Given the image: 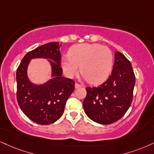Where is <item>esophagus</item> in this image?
Wrapping results in <instances>:
<instances>
[{
	"label": "esophagus",
	"mask_w": 154,
	"mask_h": 154,
	"mask_svg": "<svg viewBox=\"0 0 154 154\" xmlns=\"http://www.w3.org/2000/svg\"><path fill=\"white\" fill-rule=\"evenodd\" d=\"M75 88H81V87H82V85H79V84H78V83H75Z\"/></svg>",
	"instance_id": "1"
}]
</instances>
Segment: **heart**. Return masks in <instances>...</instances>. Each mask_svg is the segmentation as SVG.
<instances>
[{
  "label": "heart",
  "mask_w": 154,
  "mask_h": 154,
  "mask_svg": "<svg viewBox=\"0 0 154 154\" xmlns=\"http://www.w3.org/2000/svg\"><path fill=\"white\" fill-rule=\"evenodd\" d=\"M113 56L108 47L98 44H82L72 47L69 55L62 59L64 75L72 78L78 73L92 84H98L107 78L112 67Z\"/></svg>",
  "instance_id": "obj_1"
}]
</instances>
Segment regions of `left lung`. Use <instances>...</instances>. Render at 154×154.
<instances>
[{
    "instance_id": "left-lung-1",
    "label": "left lung",
    "mask_w": 154,
    "mask_h": 154,
    "mask_svg": "<svg viewBox=\"0 0 154 154\" xmlns=\"http://www.w3.org/2000/svg\"><path fill=\"white\" fill-rule=\"evenodd\" d=\"M136 77L130 61L122 53H115L112 73L103 84L86 88L83 101L85 113L96 123L108 125L125 115L133 100Z\"/></svg>"
}]
</instances>
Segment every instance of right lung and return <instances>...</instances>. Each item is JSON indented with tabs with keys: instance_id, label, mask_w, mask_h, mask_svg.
I'll use <instances>...</instances> for the list:
<instances>
[{
	"instance_id": "obj_1",
	"label": "right lung",
	"mask_w": 154,
	"mask_h": 154,
	"mask_svg": "<svg viewBox=\"0 0 154 154\" xmlns=\"http://www.w3.org/2000/svg\"><path fill=\"white\" fill-rule=\"evenodd\" d=\"M61 46L62 43L50 42L29 51L16 71L18 105L29 119L40 125H49L60 118L66 100L75 90V81L62 77ZM35 58L50 59L53 78L44 84L34 85L27 78V66Z\"/></svg>"
}]
</instances>
